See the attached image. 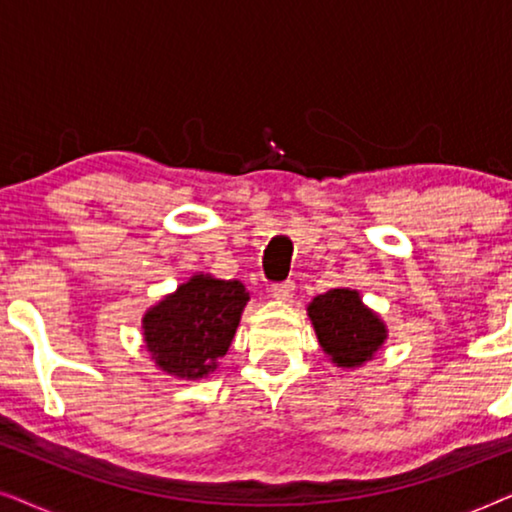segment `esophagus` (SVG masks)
I'll list each match as a JSON object with an SVG mask.
<instances>
[{
	"mask_svg": "<svg viewBox=\"0 0 512 512\" xmlns=\"http://www.w3.org/2000/svg\"><path fill=\"white\" fill-rule=\"evenodd\" d=\"M293 289H296V286H293L291 279H289V282H282V284H272L270 286V296L277 298V300H291Z\"/></svg>",
	"mask_w": 512,
	"mask_h": 512,
	"instance_id": "obj_1",
	"label": "esophagus"
}]
</instances>
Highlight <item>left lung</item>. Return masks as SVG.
<instances>
[{
  "label": "left lung",
  "mask_w": 512,
  "mask_h": 512,
  "mask_svg": "<svg viewBox=\"0 0 512 512\" xmlns=\"http://www.w3.org/2000/svg\"><path fill=\"white\" fill-rule=\"evenodd\" d=\"M314 333L324 352L340 368H359L375 356L387 340V326L359 291L331 289L307 305Z\"/></svg>",
  "instance_id": "8db88e82"
}]
</instances>
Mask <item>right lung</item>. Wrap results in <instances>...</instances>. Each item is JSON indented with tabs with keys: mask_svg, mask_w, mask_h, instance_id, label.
I'll return each instance as SVG.
<instances>
[{
	"mask_svg": "<svg viewBox=\"0 0 512 512\" xmlns=\"http://www.w3.org/2000/svg\"><path fill=\"white\" fill-rule=\"evenodd\" d=\"M249 293L237 279L193 275L146 310L144 345L156 366L179 380H202L228 352Z\"/></svg>",
	"mask_w": 512,
	"mask_h": 512,
	"instance_id": "1",
	"label": "right lung"
}]
</instances>
